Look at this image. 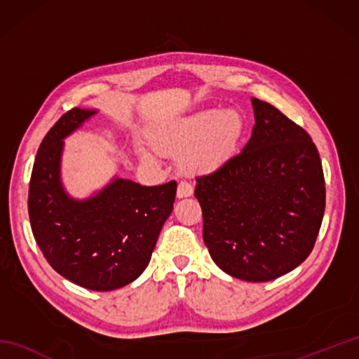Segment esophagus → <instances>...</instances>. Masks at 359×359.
Instances as JSON below:
<instances>
[{"label": "esophagus", "mask_w": 359, "mask_h": 359, "mask_svg": "<svg viewBox=\"0 0 359 359\" xmlns=\"http://www.w3.org/2000/svg\"><path fill=\"white\" fill-rule=\"evenodd\" d=\"M191 194H193L191 184H188V182L182 180L180 184L177 185V197H179V199H184V197H189Z\"/></svg>", "instance_id": "1"}]
</instances>
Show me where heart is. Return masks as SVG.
I'll return each mask as SVG.
<instances>
[{"label": "heart", "instance_id": "1", "mask_svg": "<svg viewBox=\"0 0 359 359\" xmlns=\"http://www.w3.org/2000/svg\"><path fill=\"white\" fill-rule=\"evenodd\" d=\"M242 134L243 120L238 111L208 108L172 120L160 129L156 143L160 149L182 156L185 170L211 171L234 154Z\"/></svg>", "mask_w": 359, "mask_h": 359}]
</instances>
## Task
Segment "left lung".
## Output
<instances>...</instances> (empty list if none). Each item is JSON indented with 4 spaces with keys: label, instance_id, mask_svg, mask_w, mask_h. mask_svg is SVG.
<instances>
[{
    "label": "left lung",
    "instance_id": "1",
    "mask_svg": "<svg viewBox=\"0 0 359 359\" xmlns=\"http://www.w3.org/2000/svg\"><path fill=\"white\" fill-rule=\"evenodd\" d=\"M255 126L242 152L196 182L203 242L220 270L266 282L315 247L325 210L321 158L311 137L270 103L251 98Z\"/></svg>",
    "mask_w": 359,
    "mask_h": 359
}]
</instances>
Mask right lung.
Returning <instances> with one entry per match:
<instances>
[{"label":"right lung","instance_id":"1","mask_svg":"<svg viewBox=\"0 0 359 359\" xmlns=\"http://www.w3.org/2000/svg\"><path fill=\"white\" fill-rule=\"evenodd\" d=\"M95 114L74 108L49 129L36 152L27 205L34 238L52 269L80 287L111 292L148 266L177 184L143 187L114 177L86 199H74L62 182L63 140Z\"/></svg>","mask_w":359,"mask_h":359}]
</instances>
